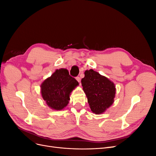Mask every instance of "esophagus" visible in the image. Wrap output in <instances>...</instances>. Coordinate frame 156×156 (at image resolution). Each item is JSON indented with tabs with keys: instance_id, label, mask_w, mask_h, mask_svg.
Instances as JSON below:
<instances>
[{
	"instance_id": "obj_1",
	"label": "esophagus",
	"mask_w": 156,
	"mask_h": 156,
	"mask_svg": "<svg viewBox=\"0 0 156 156\" xmlns=\"http://www.w3.org/2000/svg\"><path fill=\"white\" fill-rule=\"evenodd\" d=\"M75 79H76V80H77V81L79 83H81V78H80L79 77H77Z\"/></svg>"
}]
</instances>
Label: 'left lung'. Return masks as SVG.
<instances>
[{"label": "left lung", "instance_id": "8db88e82", "mask_svg": "<svg viewBox=\"0 0 156 156\" xmlns=\"http://www.w3.org/2000/svg\"><path fill=\"white\" fill-rule=\"evenodd\" d=\"M81 84L90 109L95 114L104 112L114 102L115 84L98 72L92 69L86 70Z\"/></svg>", "mask_w": 156, "mask_h": 156}]
</instances>
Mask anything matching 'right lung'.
<instances>
[{"mask_svg":"<svg viewBox=\"0 0 156 156\" xmlns=\"http://www.w3.org/2000/svg\"><path fill=\"white\" fill-rule=\"evenodd\" d=\"M78 85L79 83L70 76L68 69H56L41 83V96L51 108L60 111L67 106L71 92Z\"/></svg>","mask_w":156,"mask_h":156,"instance_id":"add662e5","label":"right lung"}]
</instances>
